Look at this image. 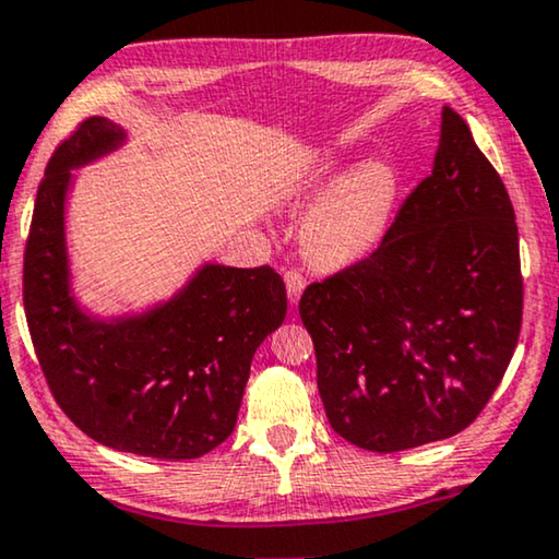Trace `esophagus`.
I'll use <instances>...</instances> for the list:
<instances>
[{
  "label": "esophagus",
  "mask_w": 559,
  "mask_h": 559,
  "mask_svg": "<svg viewBox=\"0 0 559 559\" xmlns=\"http://www.w3.org/2000/svg\"><path fill=\"white\" fill-rule=\"evenodd\" d=\"M284 281H286V292H288V301L296 304L299 301V296L304 292V275L296 271V267H288L284 273Z\"/></svg>",
  "instance_id": "34e87169"
}]
</instances>
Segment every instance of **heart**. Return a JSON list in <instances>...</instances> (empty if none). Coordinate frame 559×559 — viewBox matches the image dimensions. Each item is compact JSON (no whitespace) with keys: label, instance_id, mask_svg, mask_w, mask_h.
<instances>
[{"label":"heart","instance_id":"heart-1","mask_svg":"<svg viewBox=\"0 0 559 559\" xmlns=\"http://www.w3.org/2000/svg\"><path fill=\"white\" fill-rule=\"evenodd\" d=\"M307 197L322 202L304 233L309 255L322 265H345L381 240L396 206L399 176L389 163L368 160L349 174L326 170Z\"/></svg>","mask_w":559,"mask_h":559}]
</instances>
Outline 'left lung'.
Instances as JSON below:
<instances>
[{"mask_svg": "<svg viewBox=\"0 0 559 559\" xmlns=\"http://www.w3.org/2000/svg\"><path fill=\"white\" fill-rule=\"evenodd\" d=\"M522 309L509 191L465 119L444 107L435 168L381 245L301 294L332 429L370 452L455 437L501 383Z\"/></svg>", "mask_w": 559, "mask_h": 559, "instance_id": "left-lung-1", "label": "left lung"}]
</instances>
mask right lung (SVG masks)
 Wrapping results in <instances>:
<instances>
[{
    "label": "right lung",
    "instance_id": "right-lung-1",
    "mask_svg": "<svg viewBox=\"0 0 559 559\" xmlns=\"http://www.w3.org/2000/svg\"><path fill=\"white\" fill-rule=\"evenodd\" d=\"M122 138L115 122L88 117L50 155L22 267L27 330L56 404L84 435L132 455L193 460L233 435L252 355L286 319V286L271 265H206L145 317L81 314L63 248L69 168Z\"/></svg>",
    "mask_w": 559,
    "mask_h": 559
}]
</instances>
